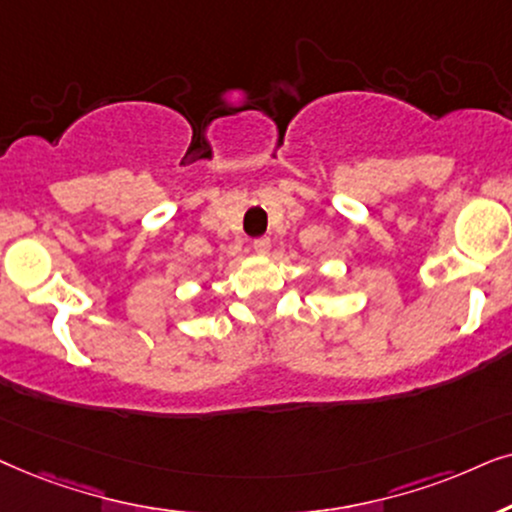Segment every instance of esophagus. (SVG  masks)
<instances>
[{
    "label": "esophagus",
    "instance_id": "1",
    "mask_svg": "<svg viewBox=\"0 0 512 512\" xmlns=\"http://www.w3.org/2000/svg\"><path fill=\"white\" fill-rule=\"evenodd\" d=\"M252 250H255L257 255H267L271 250V241L269 238H255V241H252Z\"/></svg>",
    "mask_w": 512,
    "mask_h": 512
}]
</instances>
